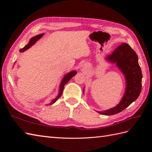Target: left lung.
<instances>
[{"label": "left lung", "mask_w": 152, "mask_h": 152, "mask_svg": "<svg viewBox=\"0 0 152 152\" xmlns=\"http://www.w3.org/2000/svg\"><path fill=\"white\" fill-rule=\"evenodd\" d=\"M106 59L116 63L126 80V91L121 102L112 108L98 112L104 115H112L123 111L138 98L141 91L142 73L136 52L127 43L121 44Z\"/></svg>", "instance_id": "left-lung-1"}]
</instances>
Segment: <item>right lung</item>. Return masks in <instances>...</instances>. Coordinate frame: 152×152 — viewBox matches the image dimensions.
<instances>
[{
	"label": "right lung",
	"mask_w": 152,
	"mask_h": 152,
	"mask_svg": "<svg viewBox=\"0 0 152 152\" xmlns=\"http://www.w3.org/2000/svg\"><path fill=\"white\" fill-rule=\"evenodd\" d=\"M43 35H44V34H39V35H36L35 37H32V38L30 39V40L29 41V43H28V44H27V45H26L23 48L21 49L20 50V52H24V51H25L26 50L29 49L31 46H32V45H33L34 44H35V42H37V41L39 40L41 37H42ZM76 74H77V72H76V71H72V72H69L68 73H67V74L65 75V76L63 77V80H61V84H60V86H59V94H58V95L57 96V97H56V98H54V99H53V100L51 101V102H50V103H49V105L53 104V103H54L59 98L61 97V96L62 93H63V91L64 86H65V84L67 83V82H68L69 80H70L73 76H75Z\"/></svg>",
	"instance_id": "add662e5"
}]
</instances>
